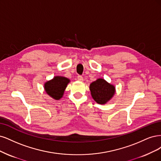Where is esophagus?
I'll return each instance as SVG.
<instances>
[{
	"instance_id": "1",
	"label": "esophagus",
	"mask_w": 161,
	"mask_h": 161,
	"mask_svg": "<svg viewBox=\"0 0 161 161\" xmlns=\"http://www.w3.org/2000/svg\"><path fill=\"white\" fill-rule=\"evenodd\" d=\"M77 80H78V81H84V78H83V77L81 75L77 76Z\"/></svg>"
}]
</instances>
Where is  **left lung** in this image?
Masks as SVG:
<instances>
[{
  "label": "left lung",
  "instance_id": "left-lung-1",
  "mask_svg": "<svg viewBox=\"0 0 161 161\" xmlns=\"http://www.w3.org/2000/svg\"><path fill=\"white\" fill-rule=\"evenodd\" d=\"M92 96L97 103L104 104L115 93V87L103 79H97L90 86Z\"/></svg>",
  "mask_w": 161,
  "mask_h": 161
}]
</instances>
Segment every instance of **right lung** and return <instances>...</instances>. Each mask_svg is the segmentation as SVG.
<instances>
[{"label":"right lung","instance_id":"right-lung-1","mask_svg":"<svg viewBox=\"0 0 161 161\" xmlns=\"http://www.w3.org/2000/svg\"><path fill=\"white\" fill-rule=\"evenodd\" d=\"M69 80L65 77L56 76L45 84V90L47 94L55 100H59L63 96L64 90Z\"/></svg>","mask_w":161,"mask_h":161}]
</instances>
